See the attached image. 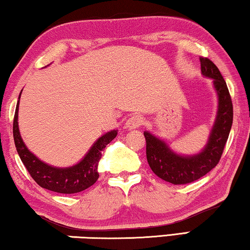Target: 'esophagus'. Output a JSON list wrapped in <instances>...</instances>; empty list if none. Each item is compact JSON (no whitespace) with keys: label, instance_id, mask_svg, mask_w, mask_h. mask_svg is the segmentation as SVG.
<instances>
[{"label":"esophagus","instance_id":"esophagus-1","mask_svg":"<svg viewBox=\"0 0 250 250\" xmlns=\"http://www.w3.org/2000/svg\"><path fill=\"white\" fill-rule=\"evenodd\" d=\"M143 124V117L140 116V115H133V116L129 117L127 121H126V127L129 129L137 128L139 126Z\"/></svg>","mask_w":250,"mask_h":250}]
</instances>
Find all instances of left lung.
Masks as SVG:
<instances>
[{
    "instance_id": "obj_1",
    "label": "left lung",
    "mask_w": 250,
    "mask_h": 250,
    "mask_svg": "<svg viewBox=\"0 0 250 250\" xmlns=\"http://www.w3.org/2000/svg\"><path fill=\"white\" fill-rule=\"evenodd\" d=\"M202 74L213 80L218 93V111L208 141L200 153L182 155L173 152L164 140L144 132L147 164L159 178L173 185H184L200 179L219 164L232 126L233 107L227 83L216 65L200 57Z\"/></svg>"
}]
</instances>
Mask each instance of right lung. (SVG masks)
<instances>
[{"instance_id":"obj_1","label":"right lung","mask_w":250,"mask_h":250,"mask_svg":"<svg viewBox=\"0 0 250 250\" xmlns=\"http://www.w3.org/2000/svg\"><path fill=\"white\" fill-rule=\"evenodd\" d=\"M18 113H19V100H18L13 119L14 144L24 167L39 186L48 190L56 191V193L74 194L86 189L98 180V164L101 159V151L116 137V129L100 136L79 164L72 167L57 168L39 160L34 153L28 150L19 132Z\"/></svg>"}]
</instances>
